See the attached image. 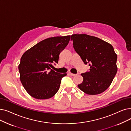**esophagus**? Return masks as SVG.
<instances>
[{"label": "esophagus", "mask_w": 131, "mask_h": 131, "mask_svg": "<svg viewBox=\"0 0 131 131\" xmlns=\"http://www.w3.org/2000/svg\"><path fill=\"white\" fill-rule=\"evenodd\" d=\"M69 74L70 75H71V76H76V75H77L79 74V73H78V74H73V73H72L71 72H69Z\"/></svg>", "instance_id": "esophagus-1"}]
</instances>
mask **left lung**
<instances>
[{
	"mask_svg": "<svg viewBox=\"0 0 131 131\" xmlns=\"http://www.w3.org/2000/svg\"><path fill=\"white\" fill-rule=\"evenodd\" d=\"M73 47L84 64H89L88 72L82 73L83 82L78 85L83 92L97 95L109 87L117 72V56L112 45L87 34H73Z\"/></svg>",
	"mask_w": 131,
	"mask_h": 131,
	"instance_id": "obj_1",
	"label": "left lung"
}]
</instances>
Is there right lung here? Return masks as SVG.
I'll return each instance as SVG.
<instances>
[{"label":"right lung","instance_id":"obj_1","mask_svg":"<svg viewBox=\"0 0 131 131\" xmlns=\"http://www.w3.org/2000/svg\"><path fill=\"white\" fill-rule=\"evenodd\" d=\"M71 36L50 37L39 42L22 56L19 65L20 79L27 92L38 100L48 99L58 92L62 78L67 75L51 69Z\"/></svg>","mask_w":131,"mask_h":131}]
</instances>
